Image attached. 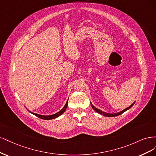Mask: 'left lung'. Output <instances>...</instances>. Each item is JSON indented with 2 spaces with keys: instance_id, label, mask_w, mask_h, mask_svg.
Returning <instances> with one entry per match:
<instances>
[{
  "instance_id": "obj_1",
  "label": "left lung",
  "mask_w": 156,
  "mask_h": 156,
  "mask_svg": "<svg viewBox=\"0 0 156 156\" xmlns=\"http://www.w3.org/2000/svg\"><path fill=\"white\" fill-rule=\"evenodd\" d=\"M135 102H134L132 105H130L129 107H128V108H126V109L122 110V111H120V112H118V113H105V112H102V111H101V110H100V109H97L96 107H94V105L92 104L91 102V105L92 108H93L97 113H99V114H100V115H104V116H105V117H113L118 116V115H120V114H122V113L125 112L126 111H127V110H128L129 109H130V108H131L133 106V104H135Z\"/></svg>"
}]
</instances>
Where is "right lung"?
<instances>
[{
  "label": "right lung",
  "instance_id": "1",
  "mask_svg": "<svg viewBox=\"0 0 156 156\" xmlns=\"http://www.w3.org/2000/svg\"><path fill=\"white\" fill-rule=\"evenodd\" d=\"M67 105H68V100L67 101L66 104H65V105H64V107H63L61 110H60L59 112H58V113H55V114L51 115H39V114H37V113H33V112H30V111H29V110H28V111H29L32 114H33V115H36V117L40 118V119H44V120H51V119H56V118L59 117L60 115H62L65 112V110H66V109H67Z\"/></svg>",
  "mask_w": 156,
  "mask_h": 156
}]
</instances>
